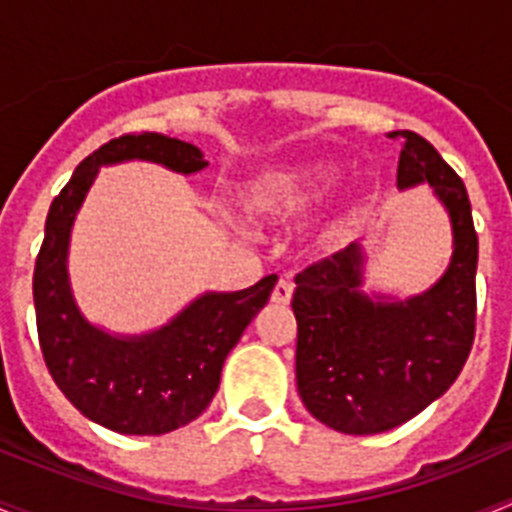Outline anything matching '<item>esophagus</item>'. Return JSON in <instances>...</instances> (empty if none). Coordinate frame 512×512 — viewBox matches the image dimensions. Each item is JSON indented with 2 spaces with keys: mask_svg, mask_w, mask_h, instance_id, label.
Segmentation results:
<instances>
[{
  "mask_svg": "<svg viewBox=\"0 0 512 512\" xmlns=\"http://www.w3.org/2000/svg\"><path fill=\"white\" fill-rule=\"evenodd\" d=\"M292 292H295V284L289 282V277H282L277 284H274V289H271V302H277V305H289Z\"/></svg>",
  "mask_w": 512,
  "mask_h": 512,
  "instance_id": "1",
  "label": "esophagus"
}]
</instances>
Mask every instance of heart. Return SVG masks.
I'll return each instance as SVG.
<instances>
[{"instance_id":"b5f03b06","label":"heart","mask_w":512,"mask_h":512,"mask_svg":"<svg viewBox=\"0 0 512 512\" xmlns=\"http://www.w3.org/2000/svg\"><path fill=\"white\" fill-rule=\"evenodd\" d=\"M330 179L333 174L320 161L271 166L248 179L241 192V207L259 223L289 220L310 210L330 187ZM325 233H336V225H328Z\"/></svg>"}]
</instances>
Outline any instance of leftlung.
<instances>
[{"mask_svg": "<svg viewBox=\"0 0 512 512\" xmlns=\"http://www.w3.org/2000/svg\"><path fill=\"white\" fill-rule=\"evenodd\" d=\"M400 140V189L428 182L454 225V259L441 282L408 302L361 295V248L351 243L295 277L297 390L333 431L372 436L415 418L467 364L477 325V230L461 176L413 130Z\"/></svg>", "mask_w": 512, "mask_h": 512, "instance_id": "8db88e82", "label": "left lung"}]
</instances>
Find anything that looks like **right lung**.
Listing matches in <instances>:
<instances>
[{"label":"right lung","instance_id":"right-lung-1","mask_svg":"<svg viewBox=\"0 0 512 512\" xmlns=\"http://www.w3.org/2000/svg\"><path fill=\"white\" fill-rule=\"evenodd\" d=\"M128 158L156 161L179 174L207 166L200 148L161 133L120 135L84 158L45 220L33 274L35 323L45 366L81 415L125 436H161L192 423L210 405L225 356L269 302L277 277L200 297L151 336L112 338L89 325L66 279L69 230L99 166Z\"/></svg>","mask_w":512,"mask_h":512}]
</instances>
